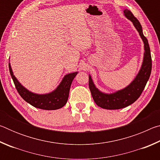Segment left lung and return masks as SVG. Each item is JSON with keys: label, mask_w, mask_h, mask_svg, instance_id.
Wrapping results in <instances>:
<instances>
[{"label": "left lung", "mask_w": 160, "mask_h": 160, "mask_svg": "<svg viewBox=\"0 0 160 160\" xmlns=\"http://www.w3.org/2000/svg\"><path fill=\"white\" fill-rule=\"evenodd\" d=\"M124 15L133 24L144 43V56L141 68L135 79L122 90L116 92L107 94L99 90L94 85L90 75H89V88L94 102L97 106L106 109H119L132 104L139 98L149 80L152 70L150 48L147 38L142 33V26L129 10H123Z\"/></svg>", "instance_id": "1"}]
</instances>
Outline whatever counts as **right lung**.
<instances>
[{
	"mask_svg": "<svg viewBox=\"0 0 160 160\" xmlns=\"http://www.w3.org/2000/svg\"><path fill=\"white\" fill-rule=\"evenodd\" d=\"M9 70L15 88L22 98L30 104L32 106L44 110L58 109L66 104L69 96L70 85L78 74V72H74L66 75L56 90L50 93L39 94L32 92L21 85V83L13 75L10 63Z\"/></svg>",
	"mask_w": 160,
	"mask_h": 160,
	"instance_id": "1",
	"label": "right lung"
}]
</instances>
